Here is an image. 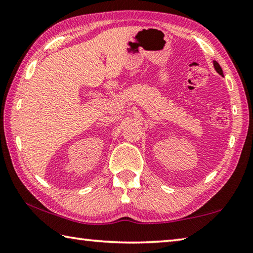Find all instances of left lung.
Masks as SVG:
<instances>
[{"label":"left lung","instance_id":"obj_1","mask_svg":"<svg viewBox=\"0 0 253 253\" xmlns=\"http://www.w3.org/2000/svg\"><path fill=\"white\" fill-rule=\"evenodd\" d=\"M213 65H214V68H215V70H216L217 74L221 75V76H223V71H222L219 63H217L216 61H213Z\"/></svg>","mask_w":253,"mask_h":253}]
</instances>
